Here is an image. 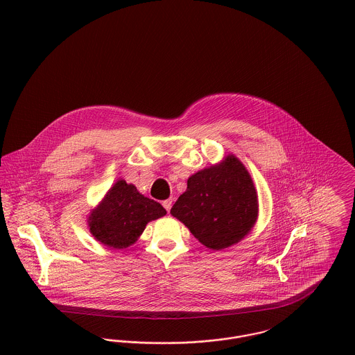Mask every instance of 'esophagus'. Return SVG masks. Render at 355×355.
I'll use <instances>...</instances> for the list:
<instances>
[{"label":"esophagus","instance_id":"obj_1","mask_svg":"<svg viewBox=\"0 0 355 355\" xmlns=\"http://www.w3.org/2000/svg\"><path fill=\"white\" fill-rule=\"evenodd\" d=\"M162 206L165 207L166 211H169L171 207H172V200H165V201H162Z\"/></svg>","mask_w":355,"mask_h":355}]
</instances>
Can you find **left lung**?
<instances>
[{"instance_id":"8db88e82","label":"left lung","mask_w":355,"mask_h":355,"mask_svg":"<svg viewBox=\"0 0 355 355\" xmlns=\"http://www.w3.org/2000/svg\"><path fill=\"white\" fill-rule=\"evenodd\" d=\"M171 214L211 250L242 241L254 227L258 198L245 165L232 154L217 165L198 171L187 180V190Z\"/></svg>"}]
</instances>
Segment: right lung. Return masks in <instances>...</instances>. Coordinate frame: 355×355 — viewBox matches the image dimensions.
Wrapping results in <instances>:
<instances>
[{
  "label": "right lung",
  "mask_w": 355,
  "mask_h": 355,
  "mask_svg": "<svg viewBox=\"0 0 355 355\" xmlns=\"http://www.w3.org/2000/svg\"><path fill=\"white\" fill-rule=\"evenodd\" d=\"M166 214L155 201L142 196L134 184L117 180L102 202L92 210L89 227L93 236L112 249H125L135 243L146 224Z\"/></svg>",
  "instance_id": "1"
}]
</instances>
